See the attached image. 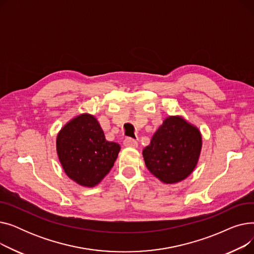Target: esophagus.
<instances>
[{"label":"esophagus","mask_w":254,"mask_h":254,"mask_svg":"<svg viewBox=\"0 0 254 254\" xmlns=\"http://www.w3.org/2000/svg\"><path fill=\"white\" fill-rule=\"evenodd\" d=\"M124 145L126 147H131V148H137L138 147V142L131 138H126L124 141Z\"/></svg>","instance_id":"1"}]
</instances>
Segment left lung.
Listing matches in <instances>:
<instances>
[{"mask_svg": "<svg viewBox=\"0 0 254 254\" xmlns=\"http://www.w3.org/2000/svg\"><path fill=\"white\" fill-rule=\"evenodd\" d=\"M202 144V134L195 126L182 116H168L143 149L145 165L163 183H178L193 172Z\"/></svg>", "mask_w": 254, "mask_h": 254, "instance_id": "8db88e82", "label": "left lung"}]
</instances>
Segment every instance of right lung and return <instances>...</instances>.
I'll return each instance as SVG.
<instances>
[{"label": "right lung", "mask_w": 254, "mask_h": 254, "mask_svg": "<svg viewBox=\"0 0 254 254\" xmlns=\"http://www.w3.org/2000/svg\"><path fill=\"white\" fill-rule=\"evenodd\" d=\"M119 151L120 146L106 140L98 119L88 113L72 118L57 137V152L64 173L85 188H93L105 178Z\"/></svg>", "instance_id": "right-lung-1"}]
</instances>
